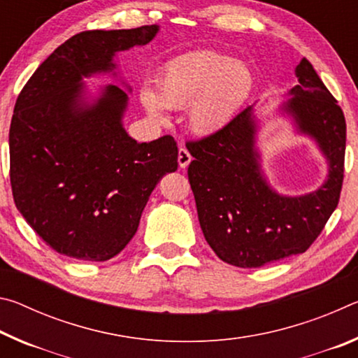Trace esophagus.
<instances>
[{"label": "esophagus", "instance_id": "34e87169", "mask_svg": "<svg viewBox=\"0 0 358 358\" xmlns=\"http://www.w3.org/2000/svg\"><path fill=\"white\" fill-rule=\"evenodd\" d=\"M189 162H191V155L187 153L186 148L181 147V148L178 150V166H180L181 169H186L187 166H189Z\"/></svg>", "mask_w": 358, "mask_h": 358}]
</instances>
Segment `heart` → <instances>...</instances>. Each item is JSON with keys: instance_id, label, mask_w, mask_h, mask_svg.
Masks as SVG:
<instances>
[{"instance_id": "heart-1", "label": "heart", "mask_w": 358, "mask_h": 358, "mask_svg": "<svg viewBox=\"0 0 358 358\" xmlns=\"http://www.w3.org/2000/svg\"><path fill=\"white\" fill-rule=\"evenodd\" d=\"M256 77L250 64L211 50L191 52L172 59L156 80V93L141 90V104L156 123H167V108H186L192 134L210 137L243 110Z\"/></svg>"}]
</instances>
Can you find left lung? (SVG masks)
<instances>
[{"label":"left lung","instance_id":"1","mask_svg":"<svg viewBox=\"0 0 358 358\" xmlns=\"http://www.w3.org/2000/svg\"><path fill=\"white\" fill-rule=\"evenodd\" d=\"M295 77L299 83L275 112L290 121L296 136L311 138L325 159L327 177L317 189L287 196L271 186L259 148L264 121L254 106L216 134L186 145L194 157L187 177L203 237L230 265L257 268L305 252L338 205L344 115L306 58L295 68Z\"/></svg>","mask_w":358,"mask_h":358}]
</instances>
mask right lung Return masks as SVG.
<instances>
[{"mask_svg": "<svg viewBox=\"0 0 358 358\" xmlns=\"http://www.w3.org/2000/svg\"><path fill=\"white\" fill-rule=\"evenodd\" d=\"M159 25L72 36L42 63L15 102L9 131L17 210L45 243L104 262L134 237L159 180L178 167L173 137L138 143L124 129L131 87L118 53L150 44ZM107 75L114 84L88 85Z\"/></svg>", "mask_w": 358, "mask_h": 358, "instance_id": "obj_1", "label": "right lung"}]
</instances>
